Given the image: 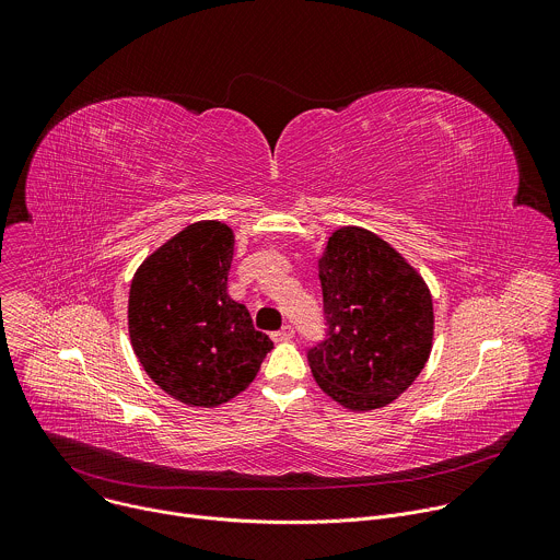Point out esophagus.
Here are the masks:
<instances>
[{
    "label": "esophagus",
    "mask_w": 560,
    "mask_h": 560,
    "mask_svg": "<svg viewBox=\"0 0 560 560\" xmlns=\"http://www.w3.org/2000/svg\"><path fill=\"white\" fill-rule=\"evenodd\" d=\"M292 337H294V328H292V326H283L281 330H277V332L272 335L275 341H290Z\"/></svg>",
    "instance_id": "obj_1"
}]
</instances>
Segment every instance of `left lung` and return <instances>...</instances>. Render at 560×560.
<instances>
[{
    "label": "left lung",
    "instance_id": "left-lung-1",
    "mask_svg": "<svg viewBox=\"0 0 560 560\" xmlns=\"http://www.w3.org/2000/svg\"><path fill=\"white\" fill-rule=\"evenodd\" d=\"M318 279L328 332L307 350L314 381L352 412L392 404L432 350L434 307L423 277L374 232L346 225L328 238Z\"/></svg>",
    "mask_w": 560,
    "mask_h": 560
}]
</instances>
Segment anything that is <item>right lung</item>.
Here are the masks:
<instances>
[{
  "mask_svg": "<svg viewBox=\"0 0 560 560\" xmlns=\"http://www.w3.org/2000/svg\"><path fill=\"white\" fill-rule=\"evenodd\" d=\"M234 234L197 221L156 248L135 272L128 332L145 374L192 408L244 392L272 350L250 312L228 294Z\"/></svg>",
  "mask_w": 560,
  "mask_h": 560,
  "instance_id": "right-lung-1",
  "label": "right lung"
}]
</instances>
